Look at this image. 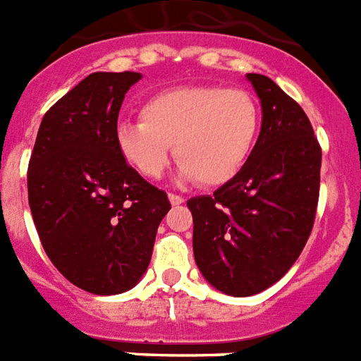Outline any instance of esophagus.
Here are the masks:
<instances>
[{
  "label": "esophagus",
  "mask_w": 361,
  "mask_h": 361,
  "mask_svg": "<svg viewBox=\"0 0 361 361\" xmlns=\"http://www.w3.org/2000/svg\"><path fill=\"white\" fill-rule=\"evenodd\" d=\"M169 200H171L172 206H181V204L185 202V198L180 195H174V192H171V195H169Z\"/></svg>",
  "instance_id": "esophagus-1"
}]
</instances>
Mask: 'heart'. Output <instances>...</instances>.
I'll use <instances>...</instances> for the list:
<instances>
[{"label": "heart", "instance_id": "b5f03b06", "mask_svg": "<svg viewBox=\"0 0 361 361\" xmlns=\"http://www.w3.org/2000/svg\"><path fill=\"white\" fill-rule=\"evenodd\" d=\"M259 107L241 89L211 85L159 90L140 105V120H122L114 145L135 171L157 180L174 146L181 180L221 187L250 157L259 133Z\"/></svg>", "mask_w": 361, "mask_h": 361}]
</instances>
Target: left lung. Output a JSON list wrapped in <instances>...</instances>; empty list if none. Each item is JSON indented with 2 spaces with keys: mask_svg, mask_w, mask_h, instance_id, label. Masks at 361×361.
I'll return each mask as SVG.
<instances>
[{
  "mask_svg": "<svg viewBox=\"0 0 361 361\" xmlns=\"http://www.w3.org/2000/svg\"><path fill=\"white\" fill-rule=\"evenodd\" d=\"M262 104V131L239 174L187 202L202 276L230 297L276 283L312 233L321 146L302 107L272 79L247 74Z\"/></svg>",
  "mask_w": 361,
  "mask_h": 361,
  "instance_id": "left-lung-1",
  "label": "left lung"
}]
</instances>
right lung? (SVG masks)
I'll list each match as a JSON object with an SVG mask.
<instances>
[{
	"mask_svg": "<svg viewBox=\"0 0 361 361\" xmlns=\"http://www.w3.org/2000/svg\"><path fill=\"white\" fill-rule=\"evenodd\" d=\"M139 72H94L44 114L29 159V207L57 271L94 295L139 283L152 259L166 192L114 145L126 92Z\"/></svg>",
	"mask_w": 361,
	"mask_h": 361,
	"instance_id": "1",
	"label": "right lung"
}]
</instances>
